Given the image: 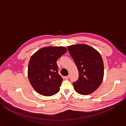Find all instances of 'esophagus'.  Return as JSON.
Segmentation results:
<instances>
[{"mask_svg":"<svg viewBox=\"0 0 126 126\" xmlns=\"http://www.w3.org/2000/svg\"><path fill=\"white\" fill-rule=\"evenodd\" d=\"M69 75H68V76L64 77V78L65 79H69Z\"/></svg>","mask_w":126,"mask_h":126,"instance_id":"1","label":"esophagus"}]
</instances>
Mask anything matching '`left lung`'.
<instances>
[{
  "mask_svg": "<svg viewBox=\"0 0 126 126\" xmlns=\"http://www.w3.org/2000/svg\"><path fill=\"white\" fill-rule=\"evenodd\" d=\"M67 48L79 72L78 80L73 83L76 91L82 95L93 93L103 78L104 65L101 54L86 44L72 45Z\"/></svg>",
  "mask_w": 126,
  "mask_h": 126,
  "instance_id": "1",
  "label": "left lung"
}]
</instances>
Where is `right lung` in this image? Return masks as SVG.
Returning <instances> with one entry per match:
<instances>
[{
    "label": "right lung",
    "mask_w": 126,
    "mask_h": 126,
    "mask_svg": "<svg viewBox=\"0 0 126 126\" xmlns=\"http://www.w3.org/2000/svg\"><path fill=\"white\" fill-rule=\"evenodd\" d=\"M67 48L48 47L36 52L30 59L28 76L32 86L40 94L51 96L59 91L63 79L58 74V59Z\"/></svg>",
    "instance_id": "add662e5"
}]
</instances>
